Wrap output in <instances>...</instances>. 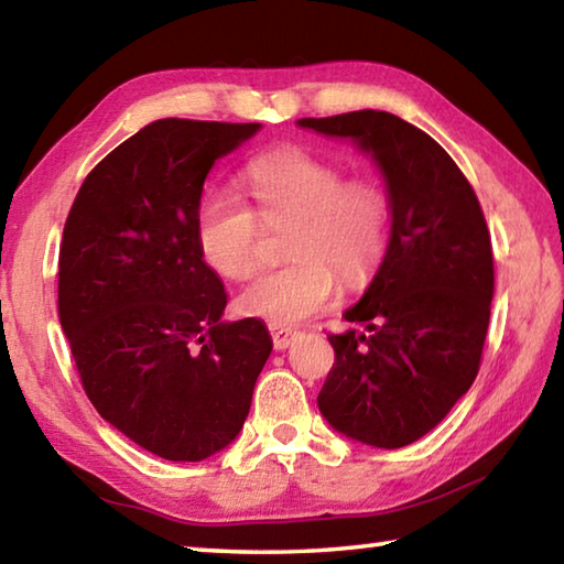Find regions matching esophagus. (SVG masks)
<instances>
[{"label":"esophagus","mask_w":564,"mask_h":564,"mask_svg":"<svg viewBox=\"0 0 564 564\" xmlns=\"http://www.w3.org/2000/svg\"><path fill=\"white\" fill-rule=\"evenodd\" d=\"M269 330H271V338H273V348L275 350H285L295 340V336H299V333H295V330L283 328V326H275V323H271Z\"/></svg>","instance_id":"esophagus-1"}]
</instances>
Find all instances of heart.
Wrapping results in <instances>:
<instances>
[{
    "instance_id": "obj_1",
    "label": "heart",
    "mask_w": 564,
    "mask_h": 564,
    "mask_svg": "<svg viewBox=\"0 0 564 564\" xmlns=\"http://www.w3.org/2000/svg\"><path fill=\"white\" fill-rule=\"evenodd\" d=\"M246 186L256 212L231 194H208L196 214L204 261L231 281L263 263V226L293 224V263L261 275L238 299L246 316L293 326L338 295L370 283L390 243V198L373 178L350 176L333 161L285 147L253 159Z\"/></svg>"
}]
</instances>
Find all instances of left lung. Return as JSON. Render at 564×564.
Wrapping results in <instances>:
<instances>
[{"label": "left lung", "instance_id": "obj_1", "mask_svg": "<svg viewBox=\"0 0 564 564\" xmlns=\"http://www.w3.org/2000/svg\"><path fill=\"white\" fill-rule=\"evenodd\" d=\"M299 123L356 139L386 176L388 253L346 311L362 333H328L336 362L318 408L338 433L393 451L431 433L480 370L495 293L488 224L451 154L395 113L362 109Z\"/></svg>", "mask_w": 564, "mask_h": 564}]
</instances>
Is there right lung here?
<instances>
[{"instance_id":"obj_1","label":"right lung","mask_w":564,"mask_h":564,"mask_svg":"<svg viewBox=\"0 0 564 564\" xmlns=\"http://www.w3.org/2000/svg\"><path fill=\"white\" fill-rule=\"evenodd\" d=\"M259 123L159 119L89 171L59 246V321L97 413L164 460L198 463L243 427L271 356L261 321L221 323L196 214L208 171Z\"/></svg>"}]
</instances>
